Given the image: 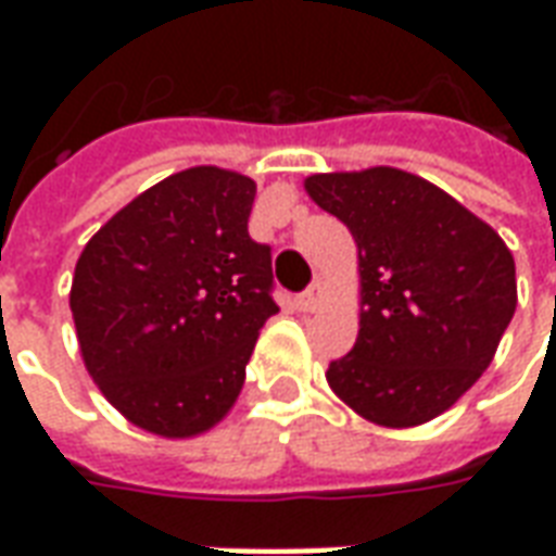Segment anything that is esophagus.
<instances>
[{
	"label": "esophagus",
	"mask_w": 556,
	"mask_h": 556,
	"mask_svg": "<svg viewBox=\"0 0 556 556\" xmlns=\"http://www.w3.org/2000/svg\"><path fill=\"white\" fill-rule=\"evenodd\" d=\"M321 303H325V286H321V282L315 279L309 289L303 291V294H298V301H294V306H298L301 313H315V309H318Z\"/></svg>",
	"instance_id": "obj_1"
}]
</instances>
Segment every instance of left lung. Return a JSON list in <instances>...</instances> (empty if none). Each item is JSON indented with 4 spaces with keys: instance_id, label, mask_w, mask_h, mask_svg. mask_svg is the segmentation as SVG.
<instances>
[{
    "instance_id": "8db88e82",
    "label": "left lung",
    "mask_w": 556,
    "mask_h": 556,
    "mask_svg": "<svg viewBox=\"0 0 556 556\" xmlns=\"http://www.w3.org/2000/svg\"><path fill=\"white\" fill-rule=\"evenodd\" d=\"M306 193L357 243L361 333L327 384L384 429L450 410L494 361L518 303L515 258L485 219L393 166L309 175Z\"/></svg>"
}]
</instances>
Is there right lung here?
Returning <instances> with one entry per match:
<instances>
[{
  "instance_id": "add662e5",
  "label": "right lung",
  "mask_w": 556,
  "mask_h": 556,
  "mask_svg": "<svg viewBox=\"0 0 556 556\" xmlns=\"http://www.w3.org/2000/svg\"><path fill=\"white\" fill-rule=\"evenodd\" d=\"M255 181L219 166L163 178L91 235L71 313L91 381L139 429L195 438L241 393L270 298V247L247 231Z\"/></svg>"
}]
</instances>
